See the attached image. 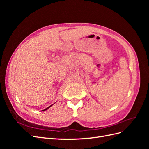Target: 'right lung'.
Here are the masks:
<instances>
[{
	"label": "right lung",
	"instance_id": "add662e5",
	"mask_svg": "<svg viewBox=\"0 0 149 149\" xmlns=\"http://www.w3.org/2000/svg\"><path fill=\"white\" fill-rule=\"evenodd\" d=\"M52 106V105H51V106H49V107H47V108H46V109H44V110H43V111H46V110H47V109H48V108H49V107H51V106Z\"/></svg>",
	"mask_w": 149,
	"mask_h": 149
}]
</instances>
